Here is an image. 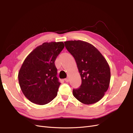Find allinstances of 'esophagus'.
<instances>
[{"mask_svg": "<svg viewBox=\"0 0 133 133\" xmlns=\"http://www.w3.org/2000/svg\"><path fill=\"white\" fill-rule=\"evenodd\" d=\"M65 82L68 83V82H69V79H68V78H66V79H65Z\"/></svg>", "mask_w": 133, "mask_h": 133, "instance_id": "34e87169", "label": "esophagus"}]
</instances>
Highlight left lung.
<instances>
[{
  "label": "left lung",
  "mask_w": 133,
  "mask_h": 133,
  "mask_svg": "<svg viewBox=\"0 0 133 133\" xmlns=\"http://www.w3.org/2000/svg\"><path fill=\"white\" fill-rule=\"evenodd\" d=\"M64 44L74 58L82 78L80 88L73 90L74 96L87 105L99 102L110 84V69L107 60L94 45L88 42L69 41Z\"/></svg>",
  "instance_id": "8db88e82"
}]
</instances>
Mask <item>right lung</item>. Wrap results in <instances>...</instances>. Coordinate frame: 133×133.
<instances>
[{
  "instance_id": "obj_1",
  "label": "right lung",
  "mask_w": 133,
  "mask_h": 133,
  "mask_svg": "<svg viewBox=\"0 0 133 133\" xmlns=\"http://www.w3.org/2000/svg\"><path fill=\"white\" fill-rule=\"evenodd\" d=\"M64 48L62 42L44 43L24 61L18 73L19 83L31 102L45 105L57 96L60 83L54 62Z\"/></svg>"
}]
</instances>
